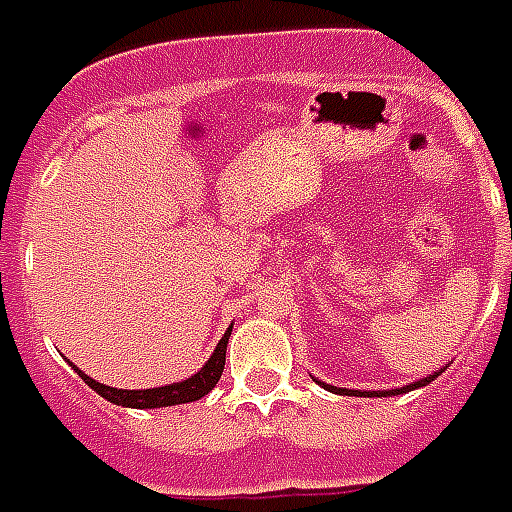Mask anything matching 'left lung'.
Listing matches in <instances>:
<instances>
[{"instance_id":"obj_1","label":"left lung","mask_w":512,"mask_h":512,"mask_svg":"<svg viewBox=\"0 0 512 512\" xmlns=\"http://www.w3.org/2000/svg\"><path fill=\"white\" fill-rule=\"evenodd\" d=\"M440 372H443V370H440ZM440 372H434V375H429V378L416 380V383H410V386L391 388V391H353V388L329 386V383H321V380H318V383H321L324 388H329V391H334V394H345V397H351V394H353V397H397V394H407V391H413V388H421V386H426V383H432V380L437 378Z\"/></svg>"}]
</instances>
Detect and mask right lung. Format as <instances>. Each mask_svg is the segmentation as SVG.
Returning a JSON list of instances; mask_svg holds the SVG:
<instances>
[{
  "label": "right lung",
  "mask_w": 512,
  "mask_h": 512,
  "mask_svg": "<svg viewBox=\"0 0 512 512\" xmlns=\"http://www.w3.org/2000/svg\"><path fill=\"white\" fill-rule=\"evenodd\" d=\"M229 334L232 329H226V334L221 337V343L215 345L213 356L205 361V367L191 375V378L180 380V383H169V386L159 388H142V391H129V388H113L105 386V383H96L94 378H88L86 372L78 370L75 364V372L80 378L86 380L88 386L94 388L99 397H105L107 402L121 407H169V405H186V402H197L205 394H210L215 388V383L221 380V372H224L226 364V343H229Z\"/></svg>",
  "instance_id": "right-lung-1"
}]
</instances>
